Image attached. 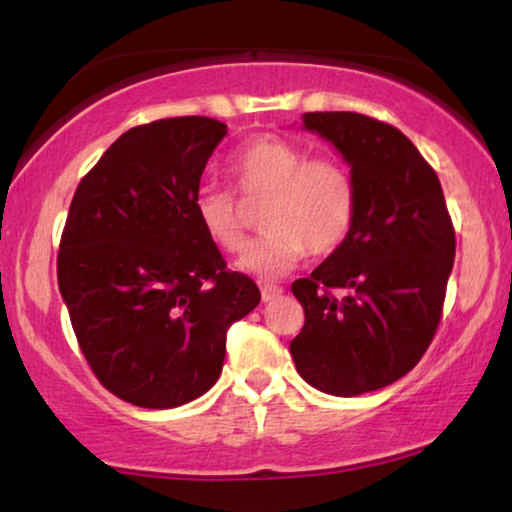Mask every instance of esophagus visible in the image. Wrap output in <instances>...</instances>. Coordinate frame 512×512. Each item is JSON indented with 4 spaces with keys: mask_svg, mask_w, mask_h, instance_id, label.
<instances>
[{
    "mask_svg": "<svg viewBox=\"0 0 512 512\" xmlns=\"http://www.w3.org/2000/svg\"><path fill=\"white\" fill-rule=\"evenodd\" d=\"M282 293H284L282 286H277V284H261V298H263V303H270V300H277L279 296H282Z\"/></svg>",
    "mask_w": 512,
    "mask_h": 512,
    "instance_id": "1",
    "label": "esophagus"
}]
</instances>
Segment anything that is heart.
I'll return each mask as SVG.
<instances>
[{
    "mask_svg": "<svg viewBox=\"0 0 512 512\" xmlns=\"http://www.w3.org/2000/svg\"><path fill=\"white\" fill-rule=\"evenodd\" d=\"M230 172L244 198H268L263 228L237 268L261 279H277L307 254H331L345 240L356 212V184L338 156H310L298 144L263 135L233 156ZM195 219L228 254L247 244L240 202L226 188L202 186L195 193Z\"/></svg>",
    "mask_w": 512,
    "mask_h": 512,
    "instance_id": "obj_1",
    "label": "heart"
}]
</instances>
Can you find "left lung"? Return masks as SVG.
Masks as SVG:
<instances>
[{"label": "left lung", "mask_w": 512, "mask_h": 512, "mask_svg": "<svg viewBox=\"0 0 512 512\" xmlns=\"http://www.w3.org/2000/svg\"><path fill=\"white\" fill-rule=\"evenodd\" d=\"M303 128L352 167L356 212L340 247L291 284L305 310L291 356L314 389L359 396L429 349L457 240L438 174L401 130L354 111H312Z\"/></svg>", "instance_id": "8db88e82"}]
</instances>
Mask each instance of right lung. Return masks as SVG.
I'll return each instance as SVG.
<instances>
[{
	"mask_svg": "<svg viewBox=\"0 0 512 512\" xmlns=\"http://www.w3.org/2000/svg\"><path fill=\"white\" fill-rule=\"evenodd\" d=\"M226 135L207 116L130 128L69 205L62 300L97 380L139 408H177L212 389L228 326L261 300L195 219L200 177Z\"/></svg>",
	"mask_w": 512,
	"mask_h": 512,
	"instance_id": "right-lung-1",
	"label": "right lung"
}]
</instances>
